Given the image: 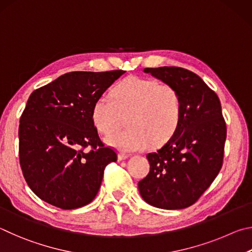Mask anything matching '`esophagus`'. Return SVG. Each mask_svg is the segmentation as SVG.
<instances>
[{
	"label": "esophagus",
	"instance_id": "obj_1",
	"mask_svg": "<svg viewBox=\"0 0 252 252\" xmlns=\"http://www.w3.org/2000/svg\"><path fill=\"white\" fill-rule=\"evenodd\" d=\"M117 158H118V160L119 161H122V160H126L127 158H129V155H126V154H118V156H117Z\"/></svg>",
	"mask_w": 252,
	"mask_h": 252
}]
</instances>
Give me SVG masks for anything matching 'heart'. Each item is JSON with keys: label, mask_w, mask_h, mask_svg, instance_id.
I'll list each match as a JSON object with an SVG mask.
<instances>
[{"label": "heart", "mask_w": 252, "mask_h": 252, "mask_svg": "<svg viewBox=\"0 0 252 252\" xmlns=\"http://www.w3.org/2000/svg\"><path fill=\"white\" fill-rule=\"evenodd\" d=\"M113 98L100 95L92 107V121L98 133L116 130L121 115L126 116L127 129L106 137L108 146L123 153L144 151L168 140L178 128L182 98L178 91L155 79L131 76L113 91Z\"/></svg>", "instance_id": "heart-1"}]
</instances>
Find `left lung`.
<instances>
[{"label": "left lung", "mask_w": 252, "mask_h": 252, "mask_svg": "<svg viewBox=\"0 0 252 252\" xmlns=\"http://www.w3.org/2000/svg\"><path fill=\"white\" fill-rule=\"evenodd\" d=\"M145 73L178 91L182 116L174 135L147 159L151 170L138 183L143 199L160 209H183L208 188L223 159L227 128L216 93L197 74L175 66Z\"/></svg>", "instance_id": "obj_1"}]
</instances>
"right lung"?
Masks as SVG:
<instances>
[{"label": "right lung", "instance_id": "add662e5", "mask_svg": "<svg viewBox=\"0 0 252 252\" xmlns=\"http://www.w3.org/2000/svg\"><path fill=\"white\" fill-rule=\"evenodd\" d=\"M125 73L70 72L34 91L20 119V164L29 187L61 209L94 199L105 166L116 161L92 121L94 101ZM92 146L91 152L82 149Z\"/></svg>", "mask_w": 252, "mask_h": 252}]
</instances>
